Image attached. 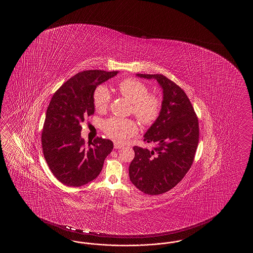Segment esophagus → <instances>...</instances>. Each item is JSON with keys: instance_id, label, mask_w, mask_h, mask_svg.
I'll return each mask as SVG.
<instances>
[{"instance_id": "1", "label": "esophagus", "mask_w": 253, "mask_h": 253, "mask_svg": "<svg viewBox=\"0 0 253 253\" xmlns=\"http://www.w3.org/2000/svg\"><path fill=\"white\" fill-rule=\"evenodd\" d=\"M114 147H115V149H120V148L123 147V145H121V144H119V143L115 142V143H114Z\"/></svg>"}]
</instances>
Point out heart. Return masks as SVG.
<instances>
[{
    "instance_id": "b5f03b06",
    "label": "heart",
    "mask_w": 253,
    "mask_h": 253,
    "mask_svg": "<svg viewBox=\"0 0 253 253\" xmlns=\"http://www.w3.org/2000/svg\"><path fill=\"white\" fill-rule=\"evenodd\" d=\"M119 93L132 102L131 112L141 124L150 126L155 123L161 113V98L149 93V87L135 79H126L118 85ZM111 102V94L105 85H99L93 93V104L96 110L106 111ZM103 130L110 138L125 143L136 134L137 125L132 119L110 118L103 123Z\"/></svg>"
}]
</instances>
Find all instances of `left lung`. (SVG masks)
Listing matches in <instances>:
<instances>
[{"mask_svg": "<svg viewBox=\"0 0 253 253\" xmlns=\"http://www.w3.org/2000/svg\"><path fill=\"white\" fill-rule=\"evenodd\" d=\"M155 79L163 88L161 113L144 135L154 143L149 150L134 146L130 181L150 195L167 193L182 181L192 167L199 142V122L185 92L161 74H136Z\"/></svg>", "mask_w": 253, "mask_h": 253, "instance_id": "obj_1", "label": "left lung"}]
</instances>
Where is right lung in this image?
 Wrapping results in <instances>:
<instances>
[{"mask_svg": "<svg viewBox=\"0 0 253 253\" xmlns=\"http://www.w3.org/2000/svg\"><path fill=\"white\" fill-rule=\"evenodd\" d=\"M119 71L85 70L66 81L48 104L42 133L43 155L59 182L79 187L91 182L102 170L113 142L97 137L85 145L81 124L94 114L93 93Z\"/></svg>", "mask_w": 253, "mask_h": 253, "instance_id": "1", "label": "right lung"}]
</instances>
